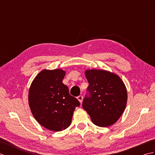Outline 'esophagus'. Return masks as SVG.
Masks as SVG:
<instances>
[{
  "mask_svg": "<svg viewBox=\"0 0 155 155\" xmlns=\"http://www.w3.org/2000/svg\"><path fill=\"white\" fill-rule=\"evenodd\" d=\"M77 98H78V101H79L81 103H82V102H83V96H82V95H80V96H78V97H77Z\"/></svg>",
  "mask_w": 155,
  "mask_h": 155,
  "instance_id": "34e87169",
  "label": "esophagus"
}]
</instances>
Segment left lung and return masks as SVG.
I'll use <instances>...</instances> for the list:
<instances>
[{
  "label": "left lung",
  "mask_w": 155,
  "mask_h": 155,
  "mask_svg": "<svg viewBox=\"0 0 155 155\" xmlns=\"http://www.w3.org/2000/svg\"><path fill=\"white\" fill-rule=\"evenodd\" d=\"M88 81L87 91L83 107L98 127H107L119 119L127 102V91L121 78L104 70L85 71Z\"/></svg>",
  "instance_id": "1"
}]
</instances>
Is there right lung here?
<instances>
[{"label":"right lung","instance_id":"1","mask_svg":"<svg viewBox=\"0 0 155 155\" xmlns=\"http://www.w3.org/2000/svg\"><path fill=\"white\" fill-rule=\"evenodd\" d=\"M65 71L42 70L37 75L28 91V104L35 118L52 131H61L71 125L75 108L80 103L69 94L62 83Z\"/></svg>","mask_w":155,"mask_h":155}]
</instances>
